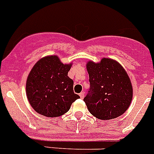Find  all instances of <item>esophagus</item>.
Returning a JSON list of instances; mask_svg holds the SVG:
<instances>
[{
	"label": "esophagus",
	"mask_w": 154,
	"mask_h": 154,
	"mask_svg": "<svg viewBox=\"0 0 154 154\" xmlns=\"http://www.w3.org/2000/svg\"><path fill=\"white\" fill-rule=\"evenodd\" d=\"M79 96H80V98H81V99H83V98H84V92H82L81 93H79Z\"/></svg>",
	"instance_id": "1"
}]
</instances>
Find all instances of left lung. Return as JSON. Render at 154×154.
Instances as JSON below:
<instances>
[{"label":"left lung","instance_id":"obj_1","mask_svg":"<svg viewBox=\"0 0 154 154\" xmlns=\"http://www.w3.org/2000/svg\"><path fill=\"white\" fill-rule=\"evenodd\" d=\"M86 68L90 87L83 100L90 113L103 120L124 113L131 103L133 88L123 68L109 58L97 64L89 62Z\"/></svg>","mask_w":154,"mask_h":154}]
</instances>
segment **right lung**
Masks as SVG:
<instances>
[{"label": "right lung", "instance_id": "add662e5", "mask_svg": "<svg viewBox=\"0 0 154 154\" xmlns=\"http://www.w3.org/2000/svg\"><path fill=\"white\" fill-rule=\"evenodd\" d=\"M70 65H64L56 55L37 62L26 82L28 101L34 109L47 117L66 113L80 96L73 91V80L68 76Z\"/></svg>", "mask_w": 154, "mask_h": 154}]
</instances>
